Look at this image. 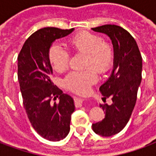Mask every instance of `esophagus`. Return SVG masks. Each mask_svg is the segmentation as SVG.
<instances>
[{"label": "esophagus", "instance_id": "esophagus-1", "mask_svg": "<svg viewBox=\"0 0 156 156\" xmlns=\"http://www.w3.org/2000/svg\"><path fill=\"white\" fill-rule=\"evenodd\" d=\"M74 101H75V105H76V107H79V106H81L82 105L83 99L80 98H78V97H75Z\"/></svg>", "mask_w": 156, "mask_h": 156}]
</instances>
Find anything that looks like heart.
Here are the masks:
<instances>
[{"label":"heart","mask_w":156,"mask_h":156,"mask_svg":"<svg viewBox=\"0 0 156 156\" xmlns=\"http://www.w3.org/2000/svg\"><path fill=\"white\" fill-rule=\"evenodd\" d=\"M68 46L73 53L85 56L83 68H93L98 73H103L113 62L114 49L111 45L105 42L98 35L88 32H80L68 40ZM48 58L55 71L60 73L68 68L69 55L58 45H51L48 50ZM93 69L88 68L83 71L71 72L63 80L64 87L77 94L87 93L97 79Z\"/></svg>","instance_id":"1"}]
</instances>
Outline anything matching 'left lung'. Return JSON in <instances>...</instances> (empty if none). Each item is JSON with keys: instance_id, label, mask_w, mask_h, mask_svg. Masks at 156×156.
<instances>
[{"instance_id": "8db88e82", "label": "left lung", "mask_w": 156, "mask_h": 156, "mask_svg": "<svg viewBox=\"0 0 156 156\" xmlns=\"http://www.w3.org/2000/svg\"><path fill=\"white\" fill-rule=\"evenodd\" d=\"M92 30L106 34L114 48L113 70L99 88L103 99L111 98L113 103L99 105L105 111V117L92 124L96 134L109 137L125 127L134 110L142 78V58L134 37L119 26L104 25Z\"/></svg>"}]
</instances>
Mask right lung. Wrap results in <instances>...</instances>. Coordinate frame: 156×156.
<instances>
[{"mask_svg":"<svg viewBox=\"0 0 156 156\" xmlns=\"http://www.w3.org/2000/svg\"><path fill=\"white\" fill-rule=\"evenodd\" d=\"M73 30L40 29L25 41L17 58V76L27 117L37 133L50 141H59L68 135L75 106L71 96L63 94L51 81L52 68L48 61V50L53 41ZM52 98H58L59 102L52 103Z\"/></svg>","mask_w":156,"mask_h":156,"instance_id":"add662e5","label":"right lung"}]
</instances>
